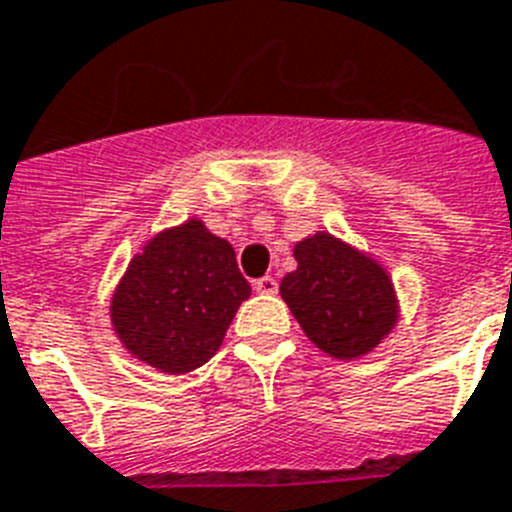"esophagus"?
Instances as JSON below:
<instances>
[{"instance_id": "1", "label": "esophagus", "mask_w": 512, "mask_h": 512, "mask_svg": "<svg viewBox=\"0 0 512 512\" xmlns=\"http://www.w3.org/2000/svg\"><path fill=\"white\" fill-rule=\"evenodd\" d=\"M277 280H274V277H269V274H266V277H261V280H256L253 282V290H256V293H261V295H274L277 293Z\"/></svg>"}]
</instances>
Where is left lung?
I'll return each instance as SVG.
<instances>
[{
	"mask_svg": "<svg viewBox=\"0 0 512 512\" xmlns=\"http://www.w3.org/2000/svg\"><path fill=\"white\" fill-rule=\"evenodd\" d=\"M293 256L298 269L282 277L280 295L316 348L353 361L390 335L398 295L379 261L329 232L295 243Z\"/></svg>",
	"mask_w": 512,
	"mask_h": 512,
	"instance_id": "8db88e82",
	"label": "left lung"
}]
</instances>
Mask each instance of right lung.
I'll return each instance as SVG.
<instances>
[{"instance_id": "right-lung-1", "label": "right lung", "mask_w": 512, "mask_h": 512, "mask_svg": "<svg viewBox=\"0 0 512 512\" xmlns=\"http://www.w3.org/2000/svg\"><path fill=\"white\" fill-rule=\"evenodd\" d=\"M251 295L235 251L201 219L162 230L135 253L112 295V327L138 361L188 374L219 350Z\"/></svg>"}]
</instances>
